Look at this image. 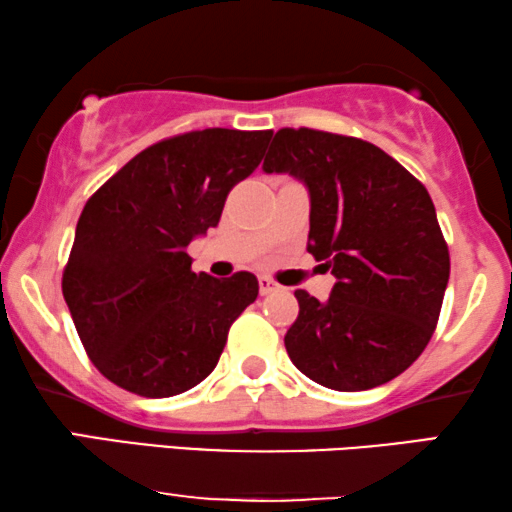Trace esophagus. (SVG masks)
<instances>
[{"label": "esophagus", "mask_w": 512, "mask_h": 512, "mask_svg": "<svg viewBox=\"0 0 512 512\" xmlns=\"http://www.w3.org/2000/svg\"><path fill=\"white\" fill-rule=\"evenodd\" d=\"M258 289H261V296H270V293L279 291V284L272 282L270 277H258Z\"/></svg>", "instance_id": "obj_1"}]
</instances>
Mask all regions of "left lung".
Masks as SVG:
<instances>
[{
    "instance_id": "left-lung-1",
    "label": "left lung",
    "mask_w": 512,
    "mask_h": 512,
    "mask_svg": "<svg viewBox=\"0 0 512 512\" xmlns=\"http://www.w3.org/2000/svg\"><path fill=\"white\" fill-rule=\"evenodd\" d=\"M263 172L307 186V251L335 275L326 303L296 291L293 366L335 391L394 380L429 345L450 279L429 191L375 144L310 128L279 130Z\"/></svg>"
}]
</instances>
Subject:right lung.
<instances>
[{
	"label": "right lung",
	"mask_w": 512,
	"mask_h": 512,
	"mask_svg": "<svg viewBox=\"0 0 512 512\" xmlns=\"http://www.w3.org/2000/svg\"><path fill=\"white\" fill-rule=\"evenodd\" d=\"M270 137L207 128L163 139L83 207L62 296L90 361L121 389L177 396L219 363L258 279L195 275L186 247L219 226L230 188L256 170Z\"/></svg>",
	"instance_id": "1"
}]
</instances>
